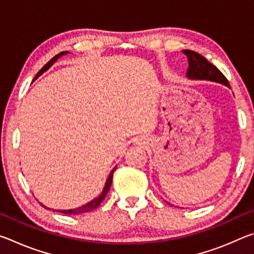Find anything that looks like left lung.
<instances>
[{
	"instance_id": "left-lung-1",
	"label": "left lung",
	"mask_w": 254,
	"mask_h": 254,
	"mask_svg": "<svg viewBox=\"0 0 254 254\" xmlns=\"http://www.w3.org/2000/svg\"><path fill=\"white\" fill-rule=\"evenodd\" d=\"M183 53L187 56L188 59V69L186 71L187 78L191 80L215 81V83L223 84L230 88V84L225 76L205 57L191 50H183Z\"/></svg>"
}]
</instances>
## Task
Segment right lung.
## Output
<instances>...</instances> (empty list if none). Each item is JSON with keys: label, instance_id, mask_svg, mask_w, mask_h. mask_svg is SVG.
I'll list each match as a JSON object with an SVG mask.
<instances>
[{"label": "right lung", "instance_id": "1", "mask_svg": "<svg viewBox=\"0 0 254 254\" xmlns=\"http://www.w3.org/2000/svg\"><path fill=\"white\" fill-rule=\"evenodd\" d=\"M68 54V51H63V53H60L58 55H56L55 57L53 59H50L48 63L46 64V65L41 68V69L39 70V72L36 75V77L33 78V81L36 80L38 77L41 76L42 74H44L45 71H47L49 69V68L54 65V64L57 62V60L63 57V56H65ZM118 166H115L113 169H112V171L109 175V177H107L106 182H105V185H104V188H103V190L100 195H98L97 197H95V198L92 199L91 201H88L87 204H85L83 206H80V207H77V208H72V209H53V208H48L47 206H45L44 204H41L42 207H45L47 209H53V210H56V212H60V213H64V214H69V215H78V214H84V213H87V212H92V210H94L95 208H97L98 206H100V204L103 201V199L105 198V196L107 192H109L110 188H111V185H112V179H113V174L115 169H117Z\"/></svg>", "mask_w": 254, "mask_h": 254}]
</instances>
